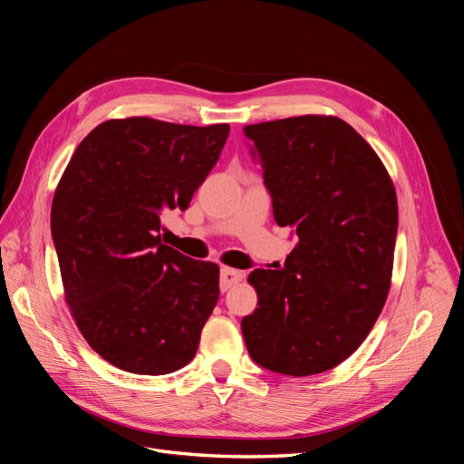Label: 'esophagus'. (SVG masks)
<instances>
[{
  "label": "esophagus",
  "instance_id": "esophagus-1",
  "mask_svg": "<svg viewBox=\"0 0 464 464\" xmlns=\"http://www.w3.org/2000/svg\"><path fill=\"white\" fill-rule=\"evenodd\" d=\"M242 278H244L242 271L230 269V266H222V269H220V290L227 292L228 288H232L234 285L240 283Z\"/></svg>",
  "mask_w": 464,
  "mask_h": 464
}]
</instances>
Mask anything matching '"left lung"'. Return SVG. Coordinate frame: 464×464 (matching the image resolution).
Masks as SVG:
<instances>
[{"label": "left lung", "instance_id": "left-lung-1", "mask_svg": "<svg viewBox=\"0 0 464 464\" xmlns=\"http://www.w3.org/2000/svg\"><path fill=\"white\" fill-rule=\"evenodd\" d=\"M263 168L278 227L298 246L276 271L256 269V312L242 319L261 368L304 377L339 366L366 339L387 300L399 208L373 149L333 116L244 128Z\"/></svg>", "mask_w": 464, "mask_h": 464}]
</instances>
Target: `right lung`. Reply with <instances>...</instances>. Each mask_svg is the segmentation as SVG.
<instances>
[{
  "label": "right lung",
  "mask_w": 464,
  "mask_h": 464,
  "mask_svg": "<svg viewBox=\"0 0 464 464\" xmlns=\"http://www.w3.org/2000/svg\"><path fill=\"white\" fill-rule=\"evenodd\" d=\"M228 123L108 120L82 139L52 203L65 300L94 353L139 375L189 363L218 300V265L160 244L164 210H186Z\"/></svg>",
  "instance_id": "obj_1"
}]
</instances>
